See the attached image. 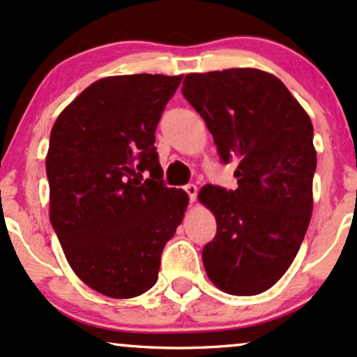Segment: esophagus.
I'll return each instance as SVG.
<instances>
[{
  "label": "esophagus",
  "instance_id": "obj_1",
  "mask_svg": "<svg viewBox=\"0 0 357 357\" xmlns=\"http://www.w3.org/2000/svg\"><path fill=\"white\" fill-rule=\"evenodd\" d=\"M183 190L187 192V195H188V199H190V202H195L197 192H199V188L193 185V183H188V185L183 187Z\"/></svg>",
  "mask_w": 357,
  "mask_h": 357
}]
</instances>
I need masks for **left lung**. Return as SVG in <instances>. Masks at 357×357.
<instances>
[{"mask_svg":"<svg viewBox=\"0 0 357 357\" xmlns=\"http://www.w3.org/2000/svg\"><path fill=\"white\" fill-rule=\"evenodd\" d=\"M182 94L213 135L223 164L238 158V188L206 185L217 218L205 271L222 291L271 288L296 257L313 212V124L286 86L259 69L187 74Z\"/></svg>","mask_w":357,"mask_h":357,"instance_id":"left-lung-1","label":"left lung"}]
</instances>
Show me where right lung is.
<instances>
[{
    "label": "right lung",
    "mask_w": 357,
    "mask_h": 357,
    "mask_svg": "<svg viewBox=\"0 0 357 357\" xmlns=\"http://www.w3.org/2000/svg\"><path fill=\"white\" fill-rule=\"evenodd\" d=\"M182 77L99 79L52 126L51 225L74 273L109 298H134L155 284L164 246L185 213L187 193L164 185L153 145Z\"/></svg>",
    "instance_id": "obj_1"
}]
</instances>
